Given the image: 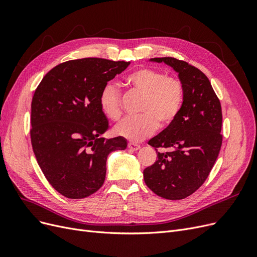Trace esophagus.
I'll return each instance as SVG.
<instances>
[{
    "label": "esophagus",
    "instance_id": "esophagus-1",
    "mask_svg": "<svg viewBox=\"0 0 257 257\" xmlns=\"http://www.w3.org/2000/svg\"><path fill=\"white\" fill-rule=\"evenodd\" d=\"M127 147H128V149L133 150V151H136V150H138V149H141V145L135 144V143H130V144L127 145Z\"/></svg>",
    "mask_w": 257,
    "mask_h": 257
}]
</instances>
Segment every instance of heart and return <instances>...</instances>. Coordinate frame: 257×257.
I'll return each instance as SVG.
<instances>
[{
	"label": "heart",
	"mask_w": 257,
	"mask_h": 257,
	"mask_svg": "<svg viewBox=\"0 0 257 257\" xmlns=\"http://www.w3.org/2000/svg\"><path fill=\"white\" fill-rule=\"evenodd\" d=\"M125 83L144 96L139 110L143 114L119 123L114 127L116 135L131 142H142L159 126L167 127L176 120L184 100L183 84L178 78L143 67L128 74ZM98 103L108 119L118 121L121 118V93L115 84L109 82L104 85Z\"/></svg>",
	"instance_id": "1"
}]
</instances>
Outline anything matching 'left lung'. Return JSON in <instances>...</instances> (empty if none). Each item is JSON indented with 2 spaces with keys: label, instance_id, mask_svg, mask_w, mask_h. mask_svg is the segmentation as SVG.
I'll use <instances>...</instances> for the list:
<instances>
[{
  "label": "left lung",
  "instance_id": "8db88e82",
  "mask_svg": "<svg viewBox=\"0 0 257 257\" xmlns=\"http://www.w3.org/2000/svg\"><path fill=\"white\" fill-rule=\"evenodd\" d=\"M178 73L184 100L176 120L149 141L158 151L154 164L144 170L148 188L172 200L183 199L206 181L219 155L222 138V108L207 76L195 66L175 58H154Z\"/></svg>",
  "mask_w": 257,
  "mask_h": 257
}]
</instances>
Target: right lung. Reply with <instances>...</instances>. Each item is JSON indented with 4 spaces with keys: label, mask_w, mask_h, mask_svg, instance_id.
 Masks as SVG:
<instances>
[{
    "label": "right lung",
    "mask_w": 257,
    "mask_h": 257,
    "mask_svg": "<svg viewBox=\"0 0 257 257\" xmlns=\"http://www.w3.org/2000/svg\"><path fill=\"white\" fill-rule=\"evenodd\" d=\"M131 62L84 58L53 67L38 84L31 105V143L43 174L62 195L79 199L103 185L108 154L126 148L100 110V91Z\"/></svg>",
    "instance_id": "right-lung-1"
}]
</instances>
